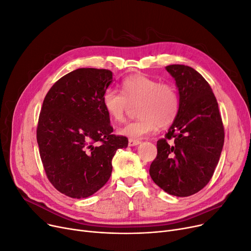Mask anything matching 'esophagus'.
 <instances>
[{"label": "esophagus", "instance_id": "34e87169", "mask_svg": "<svg viewBox=\"0 0 251 251\" xmlns=\"http://www.w3.org/2000/svg\"><path fill=\"white\" fill-rule=\"evenodd\" d=\"M139 144H140V141L137 140V139L130 138V139L128 140V146H129V147H135V146H138Z\"/></svg>", "mask_w": 251, "mask_h": 251}]
</instances>
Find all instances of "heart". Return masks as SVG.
<instances>
[{"instance_id":"b5f03b06","label":"heart","mask_w":251,"mask_h":251,"mask_svg":"<svg viewBox=\"0 0 251 251\" xmlns=\"http://www.w3.org/2000/svg\"><path fill=\"white\" fill-rule=\"evenodd\" d=\"M122 91L108 88L102 95L106 114L115 122H123L131 105H138L140 118L129 122L119 132L130 138H141L170 126L179 111V95L176 87L161 83L143 74L131 75L122 82Z\"/></svg>"}]
</instances>
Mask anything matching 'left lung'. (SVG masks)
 <instances>
[{
  "label": "left lung",
  "mask_w": 251,
  "mask_h": 251,
  "mask_svg": "<svg viewBox=\"0 0 251 251\" xmlns=\"http://www.w3.org/2000/svg\"><path fill=\"white\" fill-rule=\"evenodd\" d=\"M176 80L179 111L164 138L157 141V157L150 176L166 193L188 197L211 179L219 163L225 130L210 85L193 68H165Z\"/></svg>",
  "instance_id": "left-lung-1"
}]
</instances>
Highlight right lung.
I'll return each instance as SVG.
<instances>
[{"mask_svg":"<svg viewBox=\"0 0 251 251\" xmlns=\"http://www.w3.org/2000/svg\"><path fill=\"white\" fill-rule=\"evenodd\" d=\"M113 82L103 69H78L46 94L37 128L44 170L52 186L71 198H87L110 179L112 160L128 139L113 134L102 95Z\"/></svg>","mask_w":251,"mask_h":251,"instance_id":"1","label":"right lung"}]
</instances>
